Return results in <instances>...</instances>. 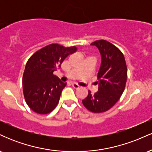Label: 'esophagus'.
<instances>
[{"instance_id": "1", "label": "esophagus", "mask_w": 152, "mask_h": 152, "mask_svg": "<svg viewBox=\"0 0 152 152\" xmlns=\"http://www.w3.org/2000/svg\"><path fill=\"white\" fill-rule=\"evenodd\" d=\"M71 86L74 87V88H76V89H78V88H79V86H78V84H76V83H71Z\"/></svg>"}]
</instances>
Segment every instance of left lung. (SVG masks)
<instances>
[{
	"label": "left lung",
	"mask_w": 152,
	"mask_h": 152,
	"mask_svg": "<svg viewBox=\"0 0 152 152\" xmlns=\"http://www.w3.org/2000/svg\"><path fill=\"white\" fill-rule=\"evenodd\" d=\"M91 45L99 48L102 56V64L97 75L99 91L94 94L88 91L82 103L88 111L102 113L119 100L126 86L127 67L123 53L111 43L98 40Z\"/></svg>",
	"instance_id": "left-lung-1"
}]
</instances>
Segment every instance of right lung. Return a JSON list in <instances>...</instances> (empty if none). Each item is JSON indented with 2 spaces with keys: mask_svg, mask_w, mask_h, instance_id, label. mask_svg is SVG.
<instances>
[{
  "mask_svg": "<svg viewBox=\"0 0 152 152\" xmlns=\"http://www.w3.org/2000/svg\"><path fill=\"white\" fill-rule=\"evenodd\" d=\"M76 50V46L52 43L37 50L28 60L23 76V91L26 104L34 112L46 114L56 107L66 83L61 81L53 72Z\"/></svg>",
  "mask_w": 152,
  "mask_h": 152,
  "instance_id": "1",
  "label": "right lung"
}]
</instances>
